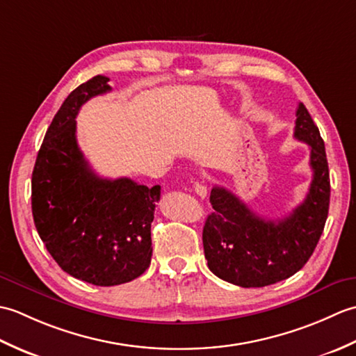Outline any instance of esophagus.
Returning a JSON list of instances; mask_svg holds the SVG:
<instances>
[{
    "label": "esophagus",
    "mask_w": 356,
    "mask_h": 356,
    "mask_svg": "<svg viewBox=\"0 0 356 356\" xmlns=\"http://www.w3.org/2000/svg\"><path fill=\"white\" fill-rule=\"evenodd\" d=\"M194 191H195V194H197L199 197H202V199H205L207 194H208L207 186L203 185V184H199V182L194 184Z\"/></svg>",
    "instance_id": "1"
}]
</instances>
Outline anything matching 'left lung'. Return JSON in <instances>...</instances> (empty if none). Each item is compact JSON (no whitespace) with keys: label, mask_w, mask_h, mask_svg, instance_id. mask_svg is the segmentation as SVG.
<instances>
[{"label":"left lung","mask_w":356,"mask_h":356,"mask_svg":"<svg viewBox=\"0 0 356 356\" xmlns=\"http://www.w3.org/2000/svg\"><path fill=\"white\" fill-rule=\"evenodd\" d=\"M293 136L311 148L314 177L306 199L287 217L266 220L226 188L211 190L214 213L203 226V249L209 270L225 282L241 287L274 284L298 272L315 251L329 213L330 180L320 130L301 102Z\"/></svg>","instance_id":"left-lung-1"}]
</instances>
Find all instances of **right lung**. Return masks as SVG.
<instances>
[{"mask_svg": "<svg viewBox=\"0 0 356 356\" xmlns=\"http://www.w3.org/2000/svg\"><path fill=\"white\" fill-rule=\"evenodd\" d=\"M97 74L67 96L47 128L32 174L36 231L59 268L95 286L128 283L151 263V222L161 186L104 179L76 142L79 108L111 90Z\"/></svg>", "mask_w": 356, "mask_h": 356, "instance_id": "1", "label": "right lung"}]
</instances>
